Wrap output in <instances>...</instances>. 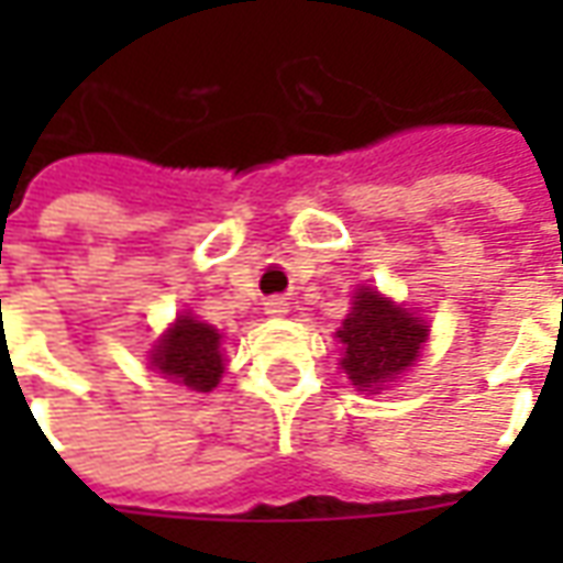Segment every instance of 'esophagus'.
Returning <instances> with one entry per match:
<instances>
[{
  "instance_id": "1",
  "label": "esophagus",
  "mask_w": 563,
  "mask_h": 563,
  "mask_svg": "<svg viewBox=\"0 0 563 563\" xmlns=\"http://www.w3.org/2000/svg\"><path fill=\"white\" fill-rule=\"evenodd\" d=\"M265 313H268V317H286V313H289V301L280 298V295H274V298L265 301Z\"/></svg>"
}]
</instances>
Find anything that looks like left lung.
I'll list each match as a JSON object with an SVG mask.
<instances>
[{
  "label": "left lung",
  "instance_id": "8db88e82",
  "mask_svg": "<svg viewBox=\"0 0 563 563\" xmlns=\"http://www.w3.org/2000/svg\"><path fill=\"white\" fill-rule=\"evenodd\" d=\"M341 367L358 391L379 395L407 367H413L428 341V322L419 313L362 286L353 295V310L343 319Z\"/></svg>",
  "mask_w": 563,
  "mask_h": 563
}]
</instances>
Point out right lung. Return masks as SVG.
<instances>
[{"label":"right lung","mask_w":563,"mask_h":563,"mask_svg":"<svg viewBox=\"0 0 563 563\" xmlns=\"http://www.w3.org/2000/svg\"><path fill=\"white\" fill-rule=\"evenodd\" d=\"M222 334L192 313H180L150 353V367L192 391L217 389L222 377Z\"/></svg>","instance_id":"obj_1"}]
</instances>
